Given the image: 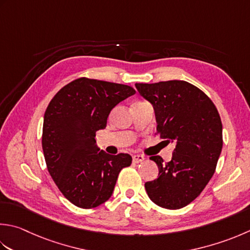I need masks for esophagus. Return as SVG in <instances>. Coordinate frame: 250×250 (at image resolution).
<instances>
[{"mask_svg":"<svg viewBox=\"0 0 250 250\" xmlns=\"http://www.w3.org/2000/svg\"><path fill=\"white\" fill-rule=\"evenodd\" d=\"M132 159H133V163L139 164V163H142V161L145 159V157L143 155H133L132 156Z\"/></svg>","mask_w":250,"mask_h":250,"instance_id":"1","label":"esophagus"}]
</instances>
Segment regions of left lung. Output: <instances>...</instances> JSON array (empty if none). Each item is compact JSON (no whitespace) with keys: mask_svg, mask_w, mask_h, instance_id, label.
<instances>
[{"mask_svg":"<svg viewBox=\"0 0 250 250\" xmlns=\"http://www.w3.org/2000/svg\"><path fill=\"white\" fill-rule=\"evenodd\" d=\"M154 106L160 139L174 142L169 163L151 156L158 166L156 180L145 183L153 203L180 209L199 196L216 171L222 149V122L212 101L187 81L135 83Z\"/></svg>","mask_w":250,"mask_h":250,"instance_id":"left-lung-1","label":"left lung"}]
</instances>
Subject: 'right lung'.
Instances as JSON below:
<instances>
[{
    "mask_svg": "<svg viewBox=\"0 0 250 250\" xmlns=\"http://www.w3.org/2000/svg\"><path fill=\"white\" fill-rule=\"evenodd\" d=\"M135 94L132 86L82 77L58 91L44 114L42 148L48 173L70 203L83 209L108 200L129 154L108 155L96 147L110 110Z\"/></svg>",
    "mask_w": 250,
    "mask_h": 250,
    "instance_id": "right-lung-1",
    "label": "right lung"
}]
</instances>
